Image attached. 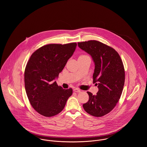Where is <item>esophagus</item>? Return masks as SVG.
I'll use <instances>...</instances> for the list:
<instances>
[{
  "label": "esophagus",
  "mask_w": 147,
  "mask_h": 147,
  "mask_svg": "<svg viewBox=\"0 0 147 147\" xmlns=\"http://www.w3.org/2000/svg\"><path fill=\"white\" fill-rule=\"evenodd\" d=\"M74 91L75 92H77V93H79V92H81V90H80L79 89H78V88H75V89H74Z\"/></svg>",
  "instance_id": "obj_1"
}]
</instances>
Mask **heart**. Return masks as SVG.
Returning <instances> with one entry per match:
<instances>
[{
    "instance_id": "obj_1",
    "label": "heart",
    "mask_w": 147,
    "mask_h": 147,
    "mask_svg": "<svg viewBox=\"0 0 147 147\" xmlns=\"http://www.w3.org/2000/svg\"><path fill=\"white\" fill-rule=\"evenodd\" d=\"M85 56H86V55H80L79 58H80V57H85Z\"/></svg>"
}]
</instances>
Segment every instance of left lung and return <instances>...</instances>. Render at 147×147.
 I'll list each match as a JSON object with an SVG mask.
<instances>
[{
  "label": "left lung",
  "instance_id": "1",
  "mask_svg": "<svg viewBox=\"0 0 147 147\" xmlns=\"http://www.w3.org/2000/svg\"><path fill=\"white\" fill-rule=\"evenodd\" d=\"M78 46L92 58L95 68L93 83L98 85L96 95L87 92L89 100L85 111L100 117L110 113L118 102L125 80V68L118 53L112 47L95 40L78 42Z\"/></svg>",
  "mask_w": 147,
  "mask_h": 147
}]
</instances>
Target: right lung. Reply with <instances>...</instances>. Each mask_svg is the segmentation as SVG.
Instances as JSON below:
<instances>
[{
  "instance_id": "obj_1",
  "label": "right lung",
  "mask_w": 147,
  "mask_h": 147,
  "mask_svg": "<svg viewBox=\"0 0 147 147\" xmlns=\"http://www.w3.org/2000/svg\"><path fill=\"white\" fill-rule=\"evenodd\" d=\"M76 46V43L45 45L32 54L27 63L24 72L26 93L32 107L45 117L61 112L72 94L71 88L64 89L55 80Z\"/></svg>"
}]
</instances>
